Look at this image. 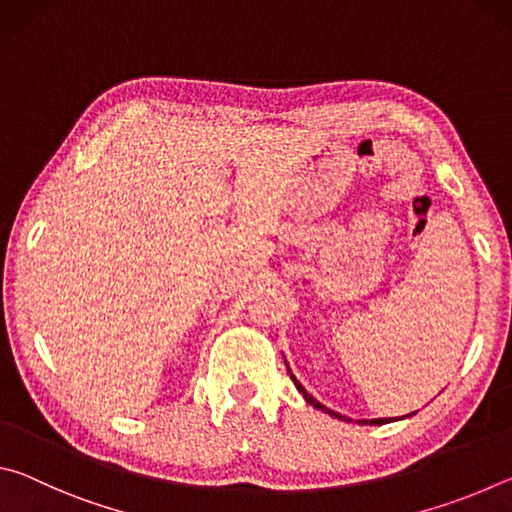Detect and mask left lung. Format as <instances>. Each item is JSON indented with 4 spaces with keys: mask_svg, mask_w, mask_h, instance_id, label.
<instances>
[{
    "mask_svg": "<svg viewBox=\"0 0 512 512\" xmlns=\"http://www.w3.org/2000/svg\"><path fill=\"white\" fill-rule=\"evenodd\" d=\"M287 368H289V363H287ZM289 375H291V379H293V384H296V388H298V391L302 393V397H305V402L307 404H311V406H314V409H318V411H323V413H329V415H332V418H339V420H348V418H345V415H341V413H336V411H332V409H327V406L325 404H320L318 400H316V397L314 395H309L307 391H305V386H302L300 384V381L296 379V375H293V372H291V368H289ZM413 415V413H411ZM359 424H386V422H391V418H375V420H357Z\"/></svg>",
    "mask_w": 512,
    "mask_h": 512,
    "instance_id": "obj_1",
    "label": "left lung"
}]
</instances>
